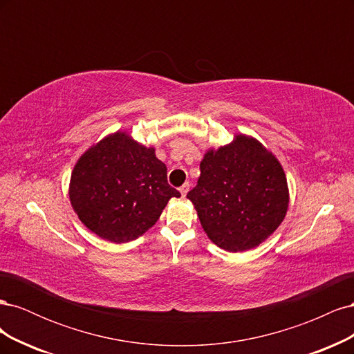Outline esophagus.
<instances>
[{
	"mask_svg": "<svg viewBox=\"0 0 354 354\" xmlns=\"http://www.w3.org/2000/svg\"><path fill=\"white\" fill-rule=\"evenodd\" d=\"M178 190H180L181 196H186V195H187V192H189V183H185V185L181 186Z\"/></svg>",
	"mask_w": 354,
	"mask_h": 354,
	"instance_id": "1",
	"label": "esophagus"
}]
</instances>
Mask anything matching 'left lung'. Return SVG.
<instances>
[{"instance_id":"1","label":"left lung","mask_w":354,"mask_h":354,"mask_svg":"<svg viewBox=\"0 0 354 354\" xmlns=\"http://www.w3.org/2000/svg\"><path fill=\"white\" fill-rule=\"evenodd\" d=\"M207 236L229 252L263 243L283 221L289 205L285 171L257 138L234 134L229 145L209 147L201 177L187 194Z\"/></svg>"}]
</instances>
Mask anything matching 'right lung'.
Masks as SVG:
<instances>
[{
  "mask_svg": "<svg viewBox=\"0 0 354 354\" xmlns=\"http://www.w3.org/2000/svg\"><path fill=\"white\" fill-rule=\"evenodd\" d=\"M180 192L167 181V167L155 147L127 131L103 137L75 164L69 181L71 205L81 223L113 243L137 239L159 220Z\"/></svg>",
  "mask_w": 354,
  "mask_h": 354,
  "instance_id": "add662e5",
  "label": "right lung"
}]
</instances>
